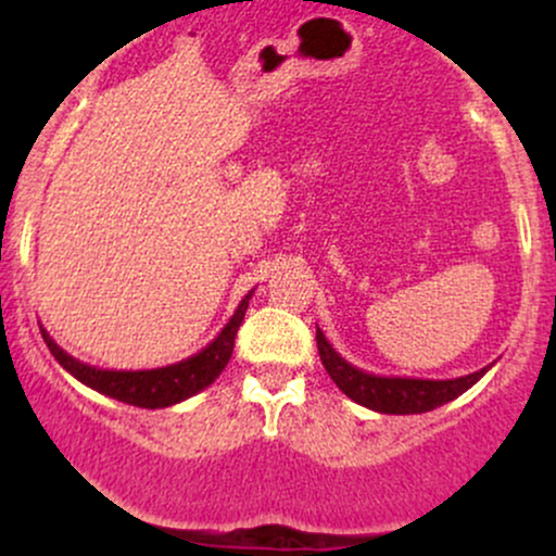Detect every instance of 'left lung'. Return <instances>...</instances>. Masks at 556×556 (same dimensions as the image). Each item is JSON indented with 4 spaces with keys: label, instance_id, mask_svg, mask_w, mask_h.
<instances>
[{
    "label": "left lung",
    "instance_id": "8db88e82",
    "mask_svg": "<svg viewBox=\"0 0 556 556\" xmlns=\"http://www.w3.org/2000/svg\"><path fill=\"white\" fill-rule=\"evenodd\" d=\"M316 344L321 355L324 368L337 387L350 400L363 407H371L376 413H392V416H413V413H429L444 402L460 397L465 389H470L489 368L460 376V379H400V376H376L361 368L350 366L327 342L324 331L316 327Z\"/></svg>",
    "mask_w": 556,
    "mask_h": 556
}]
</instances>
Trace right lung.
<instances>
[{
	"mask_svg": "<svg viewBox=\"0 0 556 556\" xmlns=\"http://www.w3.org/2000/svg\"><path fill=\"white\" fill-rule=\"evenodd\" d=\"M253 290L240 300L238 311L227 321V327L216 334L214 342H208L201 353L190 355L180 363H172L164 368H151V371H106V368L88 366V363L75 361L65 350L56 344L47 329L41 327V337L52 355L60 361L62 368H67L75 379L83 381L86 387L96 389V392L106 394V397L127 402L136 407H169L177 402L193 397V394L206 389L212 381L225 371V366L232 358L235 334H238L242 318H245L248 300H251Z\"/></svg>",
	"mask_w": 556,
	"mask_h": 556,
	"instance_id": "obj_1",
	"label": "right lung"
}]
</instances>
